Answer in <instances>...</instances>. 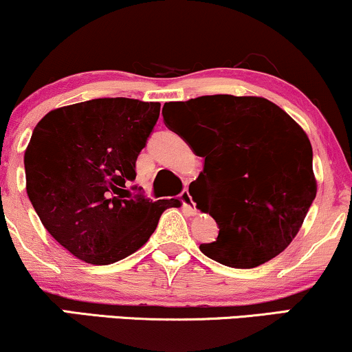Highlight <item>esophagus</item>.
Segmentation results:
<instances>
[{
    "label": "esophagus",
    "instance_id": "34e87169",
    "mask_svg": "<svg viewBox=\"0 0 352 352\" xmlns=\"http://www.w3.org/2000/svg\"><path fill=\"white\" fill-rule=\"evenodd\" d=\"M179 197H180V201L184 203L186 211H188L190 214H197V208H195V203H193V199H191V195L188 193V188H185L184 191H182Z\"/></svg>",
    "mask_w": 352,
    "mask_h": 352
}]
</instances>
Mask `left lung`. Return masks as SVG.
<instances>
[{"label": "left lung", "instance_id": "1", "mask_svg": "<svg viewBox=\"0 0 352 352\" xmlns=\"http://www.w3.org/2000/svg\"><path fill=\"white\" fill-rule=\"evenodd\" d=\"M164 109L168 130L204 159L190 195L219 234L199 250L230 268H255L279 255L317 195L305 131L263 97L201 96Z\"/></svg>", "mask_w": 352, "mask_h": 352}]
</instances>
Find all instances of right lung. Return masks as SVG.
<instances>
[{
    "instance_id": "obj_1",
    "label": "right lung",
    "mask_w": 352,
    "mask_h": 352,
    "mask_svg": "<svg viewBox=\"0 0 352 352\" xmlns=\"http://www.w3.org/2000/svg\"><path fill=\"white\" fill-rule=\"evenodd\" d=\"M161 104L92 99L48 112L24 154L30 203L53 239L79 260L110 265L140 250L179 199L131 194L136 159Z\"/></svg>"
}]
</instances>
